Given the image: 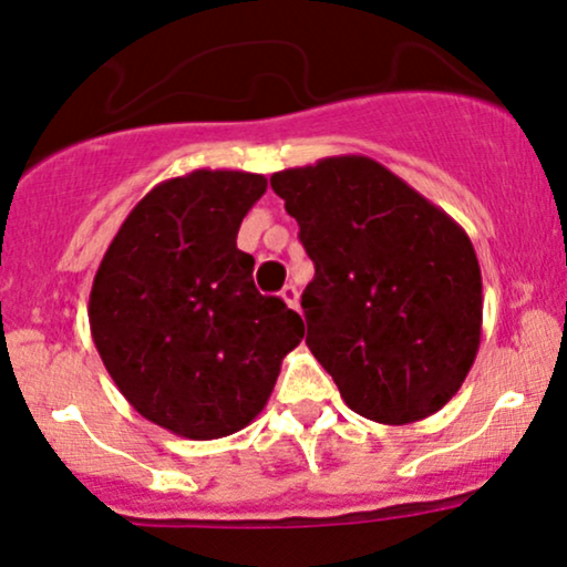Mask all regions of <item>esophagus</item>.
Masks as SVG:
<instances>
[{
	"label": "esophagus",
	"instance_id": "esophagus-1",
	"mask_svg": "<svg viewBox=\"0 0 567 567\" xmlns=\"http://www.w3.org/2000/svg\"><path fill=\"white\" fill-rule=\"evenodd\" d=\"M279 296H282V301L288 303L290 309H298V288H296V285H285Z\"/></svg>",
	"mask_w": 567,
	"mask_h": 567
}]
</instances>
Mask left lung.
I'll return each mask as SVG.
<instances>
[{
  "label": "left lung",
  "mask_w": 567,
  "mask_h": 567,
  "mask_svg": "<svg viewBox=\"0 0 567 567\" xmlns=\"http://www.w3.org/2000/svg\"><path fill=\"white\" fill-rule=\"evenodd\" d=\"M269 182L313 261L306 346L346 404L383 425L446 406L481 346L483 282L467 231L364 155Z\"/></svg>",
  "instance_id": "obj_1"
}]
</instances>
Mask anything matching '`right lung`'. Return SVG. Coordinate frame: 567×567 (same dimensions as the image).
<instances>
[{
  "label": "right lung",
  "mask_w": 567,
  "mask_h": 567,
  "mask_svg": "<svg viewBox=\"0 0 567 567\" xmlns=\"http://www.w3.org/2000/svg\"><path fill=\"white\" fill-rule=\"evenodd\" d=\"M266 176L197 168L155 184L107 245L89 327L102 364L142 417L182 439L250 425L275 391L303 319L254 285L237 248Z\"/></svg>",
  "instance_id": "obj_1"
}]
</instances>
